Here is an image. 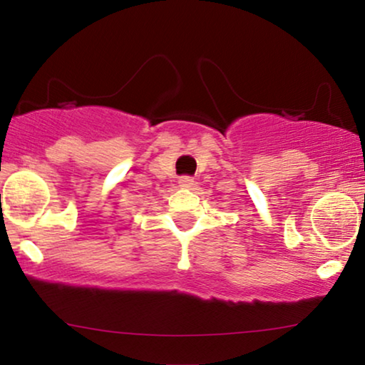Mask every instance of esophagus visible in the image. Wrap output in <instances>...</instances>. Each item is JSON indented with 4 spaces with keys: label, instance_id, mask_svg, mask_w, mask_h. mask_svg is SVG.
Masks as SVG:
<instances>
[{
    "label": "esophagus",
    "instance_id": "obj_1",
    "mask_svg": "<svg viewBox=\"0 0 365 365\" xmlns=\"http://www.w3.org/2000/svg\"><path fill=\"white\" fill-rule=\"evenodd\" d=\"M178 185L182 188H190V187H193V178L192 177H180Z\"/></svg>",
    "mask_w": 365,
    "mask_h": 365
}]
</instances>
